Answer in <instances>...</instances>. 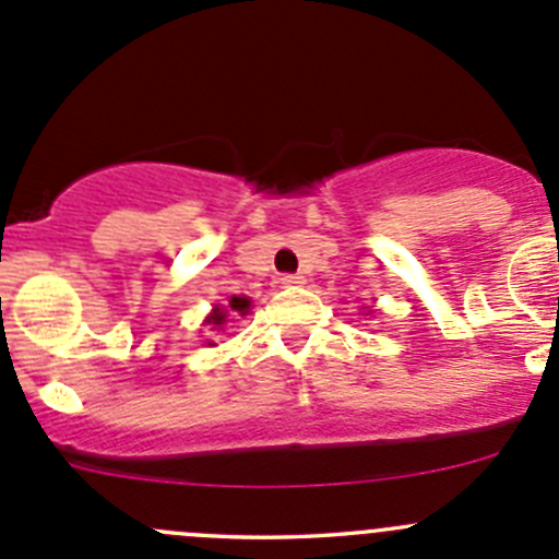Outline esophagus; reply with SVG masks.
I'll return each mask as SVG.
<instances>
[{"label": "esophagus", "mask_w": 559, "mask_h": 559, "mask_svg": "<svg viewBox=\"0 0 559 559\" xmlns=\"http://www.w3.org/2000/svg\"><path fill=\"white\" fill-rule=\"evenodd\" d=\"M281 284H284V286H302V284H306V275L286 273V275H281Z\"/></svg>", "instance_id": "esophagus-1"}]
</instances>
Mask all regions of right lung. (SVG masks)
<instances>
[{"mask_svg": "<svg viewBox=\"0 0 559 559\" xmlns=\"http://www.w3.org/2000/svg\"><path fill=\"white\" fill-rule=\"evenodd\" d=\"M229 311L243 316V313L248 311V300H246V297H233V300H229V306H227V308H216V311H213L211 316H207V324L222 326L224 321H227V313H229Z\"/></svg>", "mask_w": 559, "mask_h": 559, "instance_id": "add662e5", "label": "right lung"}]
</instances>
